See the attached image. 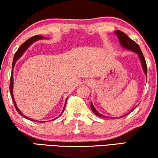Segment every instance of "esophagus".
Here are the masks:
<instances>
[{"mask_svg":"<svg viewBox=\"0 0 158 158\" xmlns=\"http://www.w3.org/2000/svg\"><path fill=\"white\" fill-rule=\"evenodd\" d=\"M87 83H88V84H91V81H87Z\"/></svg>","mask_w":158,"mask_h":158,"instance_id":"esophagus-1","label":"esophagus"}]
</instances>
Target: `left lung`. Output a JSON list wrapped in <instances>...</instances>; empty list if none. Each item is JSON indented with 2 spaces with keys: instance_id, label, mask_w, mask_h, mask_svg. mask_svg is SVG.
<instances>
[{
  "instance_id": "obj_1",
  "label": "left lung",
  "mask_w": 158,
  "mask_h": 158,
  "mask_svg": "<svg viewBox=\"0 0 158 158\" xmlns=\"http://www.w3.org/2000/svg\"><path fill=\"white\" fill-rule=\"evenodd\" d=\"M114 34L117 35V38H118L119 39V43H120V45L123 46L124 48H125V49H127L129 51H131V52L135 53V54H137L138 55V57L139 59V61H140V63H141V65H142V67H143V70L144 73H145V74L146 75L147 77V72H148V69H147V64H146V61H145V58H144V56L143 54V53H142V51L140 49V48H139V46L138 44H137L136 42L133 41L130 38L128 37L127 35H126L124 33H123V31H119V30H117L114 31ZM135 106V107H136ZM90 107H91V110L95 114L97 115V116L99 117H102V118H110V119H116V118H118V117H107V116H105V115H103L99 113L98 111H97L96 109L94 108V105H93L92 102L90 104ZM134 107L133 109H132L130 112L126 113L125 114L123 115V116L121 117H119V118H122V117H124L127 116V115H128L130 114V112H132L133 110H135Z\"/></svg>"
}]
</instances>
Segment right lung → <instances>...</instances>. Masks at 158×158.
I'll list each match as a JSON object with an SVG mask.
<instances>
[{"instance_id":"1","label":"right lung","mask_w":158,"mask_h":158,"mask_svg":"<svg viewBox=\"0 0 158 158\" xmlns=\"http://www.w3.org/2000/svg\"><path fill=\"white\" fill-rule=\"evenodd\" d=\"M40 39H48V38L43 37V36H41V35H35V36H34V37L30 38L29 39H28L27 41L24 42V43L22 44V45L19 48V49L17 50V52H15V54L14 55V57H13V64H12V72H11V76H10V95H11L12 100L13 102V104H14L15 107V109H16L17 112H19V114L22 115V116H23V117H25V118L29 119V120H31V121L36 122V123H46V122H47V121H37V120H35V119H33L31 118H29V117H27L26 116H25V115H24L23 113H22L21 111H20L19 109L18 108V106L16 105V103H15V99H14V97H13V68H14L15 63H16V61L20 59V58H21L22 56H23V54H24V53H25L26 51L28 49V48L29 47V46L31 45V44H34V42H35V41H39V40H40ZM67 99L68 98H66V101H65V104H64V106L63 110H62V113L64 112V109H65V107H66V102H67ZM59 116H60V115H59ZM56 118H57V117H56ZM56 118H55V119H56Z\"/></svg>"}]
</instances>
